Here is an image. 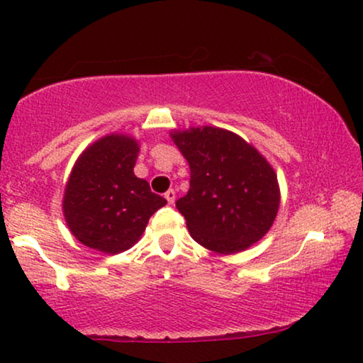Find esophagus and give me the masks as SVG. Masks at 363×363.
Masks as SVG:
<instances>
[{
  "instance_id": "34e87169",
  "label": "esophagus",
  "mask_w": 363,
  "mask_h": 363,
  "mask_svg": "<svg viewBox=\"0 0 363 363\" xmlns=\"http://www.w3.org/2000/svg\"><path fill=\"white\" fill-rule=\"evenodd\" d=\"M165 198H167V201L170 203V205H173V203H175V198H177L175 191H173V190H168V191L165 193Z\"/></svg>"
}]
</instances>
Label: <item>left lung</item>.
I'll return each mask as SVG.
<instances>
[{
    "mask_svg": "<svg viewBox=\"0 0 363 363\" xmlns=\"http://www.w3.org/2000/svg\"><path fill=\"white\" fill-rule=\"evenodd\" d=\"M190 165V190L177 201L193 240L235 255L271 230L281 203L274 168L245 138L218 127L170 132Z\"/></svg>",
    "mask_w": 363,
    "mask_h": 363,
    "instance_id": "obj_1",
    "label": "left lung"
}]
</instances>
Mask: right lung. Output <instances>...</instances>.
<instances>
[{"instance_id":"1","label":"right lung","mask_w":363,"mask_h":363,"mask_svg":"<svg viewBox=\"0 0 363 363\" xmlns=\"http://www.w3.org/2000/svg\"><path fill=\"white\" fill-rule=\"evenodd\" d=\"M138 142L111 133L89 145L74 163L62 198L69 230L91 250L118 255L145 231L150 216L167 205L135 177Z\"/></svg>"}]
</instances>
